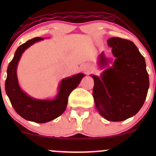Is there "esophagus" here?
I'll use <instances>...</instances> for the list:
<instances>
[{
    "mask_svg": "<svg viewBox=\"0 0 156 156\" xmlns=\"http://www.w3.org/2000/svg\"><path fill=\"white\" fill-rule=\"evenodd\" d=\"M82 70L86 72V73L88 74L89 72H90V67H89V66L87 65H84V66H83V67H82Z\"/></svg>",
    "mask_w": 156,
    "mask_h": 156,
    "instance_id": "esophagus-1",
    "label": "esophagus"
}]
</instances>
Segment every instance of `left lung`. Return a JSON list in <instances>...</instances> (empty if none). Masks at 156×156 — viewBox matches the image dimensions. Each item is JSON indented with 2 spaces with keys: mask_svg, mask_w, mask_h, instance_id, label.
Wrapping results in <instances>:
<instances>
[{
  "mask_svg": "<svg viewBox=\"0 0 156 156\" xmlns=\"http://www.w3.org/2000/svg\"><path fill=\"white\" fill-rule=\"evenodd\" d=\"M115 60L112 67L104 70L100 76L91 74L94 81L93 97L99 114L110 121L131 118L144 105L149 88L146 61L133 42L119 37L107 40ZM112 59L104 52L98 57L101 69Z\"/></svg>",
  "mask_w": 156,
  "mask_h": 156,
  "instance_id": "8db88e82",
  "label": "left lung"
}]
</instances>
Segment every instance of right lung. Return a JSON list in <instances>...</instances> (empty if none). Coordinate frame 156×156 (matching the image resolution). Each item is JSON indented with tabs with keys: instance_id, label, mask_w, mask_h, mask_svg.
Instances as JSON below:
<instances>
[{
	"instance_id": "1",
	"label": "right lung",
	"mask_w": 156,
	"mask_h": 156,
	"mask_svg": "<svg viewBox=\"0 0 156 156\" xmlns=\"http://www.w3.org/2000/svg\"><path fill=\"white\" fill-rule=\"evenodd\" d=\"M42 40L44 38L35 37L18 47L8 65L5 84V92L15 111L25 120L38 123L48 122L63 114L67 108L70 93L76 88L85 76L83 73H79L63 79L59 83L58 93L53 99H37L23 91L17 76L19 60L25 50Z\"/></svg>"
}]
</instances>
